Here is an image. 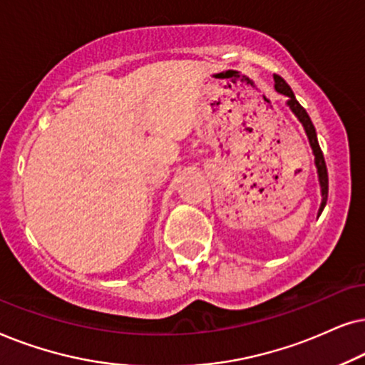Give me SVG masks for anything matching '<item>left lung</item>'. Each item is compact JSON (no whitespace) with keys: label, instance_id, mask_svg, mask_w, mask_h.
Instances as JSON below:
<instances>
[{"label":"left lung","instance_id":"8db88e82","mask_svg":"<svg viewBox=\"0 0 365 365\" xmlns=\"http://www.w3.org/2000/svg\"><path fill=\"white\" fill-rule=\"evenodd\" d=\"M275 80V91H279V93L287 96V106L290 108V111L297 116V120L300 121V125L304 126V132L307 135L309 138V143H310V148H312V153H314V163H315V168H317V178H319V185H320V195H322V202H320V207H319V213L320 215L324 210L325 203H327V195H329V175H327V167H325V160H324V155H322V150L319 147V142H317V133H315V128L312 125V120H310V116L307 115V111L302 108V105L299 103L297 98H295L294 91L290 86L285 83L284 78H280L279 75L274 76Z\"/></svg>","mask_w":365,"mask_h":365}]
</instances>
